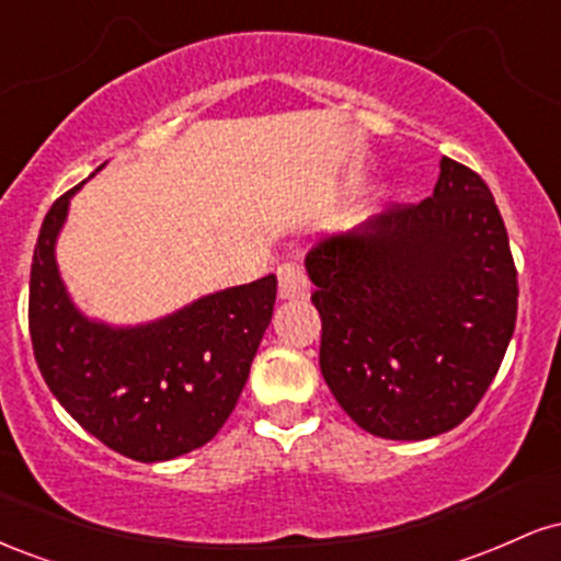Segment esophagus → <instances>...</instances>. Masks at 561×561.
I'll list each match as a JSON object with an SVG mask.
<instances>
[{
	"label": "esophagus",
	"mask_w": 561,
	"mask_h": 561,
	"mask_svg": "<svg viewBox=\"0 0 561 561\" xmlns=\"http://www.w3.org/2000/svg\"><path fill=\"white\" fill-rule=\"evenodd\" d=\"M279 276V298L282 300H295V298H308L311 293V282H308L306 268L300 263H282L276 268Z\"/></svg>",
	"instance_id": "obj_1"
}]
</instances>
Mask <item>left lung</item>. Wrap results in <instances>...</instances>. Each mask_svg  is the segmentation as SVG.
<instances>
[{"label": "left lung", "mask_w": 561, "mask_h": 561, "mask_svg": "<svg viewBox=\"0 0 561 561\" xmlns=\"http://www.w3.org/2000/svg\"><path fill=\"white\" fill-rule=\"evenodd\" d=\"M306 268L321 375L358 427L424 440L472 414L504 362L519 295L480 173L443 158L433 197L321 237Z\"/></svg>", "instance_id": "1"}]
</instances>
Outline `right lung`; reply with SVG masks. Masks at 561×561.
<instances>
[{
  "instance_id": "obj_1",
  "label": "right lung",
  "mask_w": 561,
  "mask_h": 561,
  "mask_svg": "<svg viewBox=\"0 0 561 561\" xmlns=\"http://www.w3.org/2000/svg\"><path fill=\"white\" fill-rule=\"evenodd\" d=\"M44 216L31 263L28 330L44 382L76 422L134 461H169L214 437L248 382L274 313L276 276L199 298L131 330L83 319L55 263L70 195Z\"/></svg>"
}]
</instances>
